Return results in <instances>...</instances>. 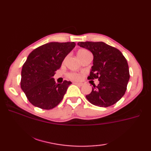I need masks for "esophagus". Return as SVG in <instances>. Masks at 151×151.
I'll return each mask as SVG.
<instances>
[{
	"label": "esophagus",
	"mask_w": 151,
	"mask_h": 151,
	"mask_svg": "<svg viewBox=\"0 0 151 151\" xmlns=\"http://www.w3.org/2000/svg\"><path fill=\"white\" fill-rule=\"evenodd\" d=\"M74 84L77 85L78 86H82L83 85H84V84H83V83H82V82H74Z\"/></svg>",
	"instance_id": "34e87169"
}]
</instances>
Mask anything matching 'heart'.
I'll return each instance as SVG.
<instances>
[{
	"label": "heart",
	"mask_w": 151,
	"mask_h": 151,
	"mask_svg": "<svg viewBox=\"0 0 151 151\" xmlns=\"http://www.w3.org/2000/svg\"><path fill=\"white\" fill-rule=\"evenodd\" d=\"M89 53L90 52H89L88 50L81 49L78 51L77 55H78V57L80 58H81L82 56H84L86 54H89ZM67 77H68L69 79L73 80V81H79V80H81V76L79 74L74 73H70L67 74Z\"/></svg>",
	"instance_id": "heart-1"
}]
</instances>
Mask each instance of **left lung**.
Segmentation results:
<instances>
[{
	"label": "left lung",
	"mask_w": 151,
	"mask_h": 151,
	"mask_svg": "<svg viewBox=\"0 0 151 151\" xmlns=\"http://www.w3.org/2000/svg\"><path fill=\"white\" fill-rule=\"evenodd\" d=\"M78 45L92 52L93 60L88 79L98 78L93 85L88 101L99 107H108L116 103L124 95L130 78L127 61L120 50L104 42H78Z\"/></svg>",
	"instance_id": "8db88e82"
}]
</instances>
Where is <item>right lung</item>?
Segmentation results:
<instances>
[{
    "instance_id": "right-lung-1",
    "label": "right lung",
    "mask_w": 151,
    "mask_h": 151,
    "mask_svg": "<svg viewBox=\"0 0 151 151\" xmlns=\"http://www.w3.org/2000/svg\"><path fill=\"white\" fill-rule=\"evenodd\" d=\"M74 42H50L32 51L21 70V88L35 106L50 110L62 101L71 82L56 84L52 76L66 56L75 47Z\"/></svg>"
}]
</instances>
